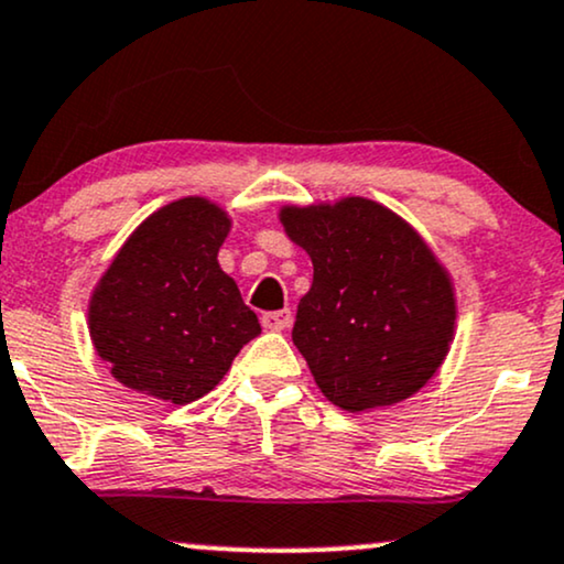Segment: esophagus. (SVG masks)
Masks as SVG:
<instances>
[{"instance_id":"esophagus-1","label":"esophagus","mask_w":564,"mask_h":564,"mask_svg":"<svg viewBox=\"0 0 564 564\" xmlns=\"http://www.w3.org/2000/svg\"><path fill=\"white\" fill-rule=\"evenodd\" d=\"M262 328L268 330H286L291 325V310H275V312H262Z\"/></svg>"}]
</instances>
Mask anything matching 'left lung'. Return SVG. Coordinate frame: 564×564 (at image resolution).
Segmentation results:
<instances>
[{
	"instance_id": "1",
	"label": "left lung",
	"mask_w": 564,
	"mask_h": 564,
	"mask_svg": "<svg viewBox=\"0 0 564 564\" xmlns=\"http://www.w3.org/2000/svg\"><path fill=\"white\" fill-rule=\"evenodd\" d=\"M281 220L315 270L291 338L325 397L362 412L423 389L454 330L452 283L423 239L359 196Z\"/></svg>"
}]
</instances>
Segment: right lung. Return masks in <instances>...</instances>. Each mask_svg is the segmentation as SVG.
Instances as JSON below:
<instances>
[{
    "label": "right lung",
    "mask_w": 564,
    "mask_h": 564,
    "mask_svg": "<svg viewBox=\"0 0 564 564\" xmlns=\"http://www.w3.org/2000/svg\"><path fill=\"white\" fill-rule=\"evenodd\" d=\"M228 228L226 213L209 202L178 199L147 217L101 275L88 328L128 389L196 402L260 336L257 315L217 264Z\"/></svg>",
    "instance_id": "add662e5"
}]
</instances>
